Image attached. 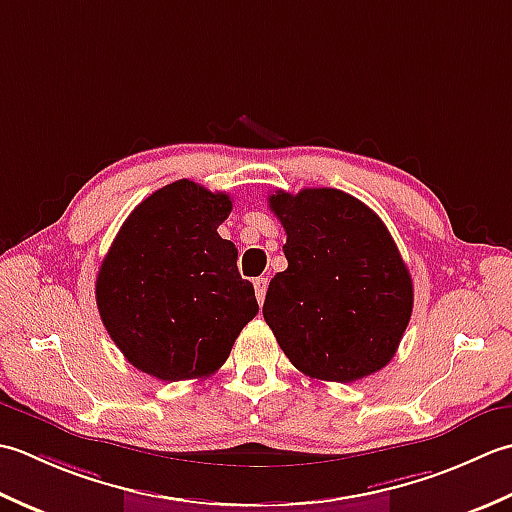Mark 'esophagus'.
I'll list each match as a JSON object with an SVG mask.
<instances>
[{
    "label": "esophagus",
    "instance_id": "esophagus-1",
    "mask_svg": "<svg viewBox=\"0 0 512 512\" xmlns=\"http://www.w3.org/2000/svg\"><path fill=\"white\" fill-rule=\"evenodd\" d=\"M267 285H269V280H267L265 276H258V278L254 280L256 298H258V302H260V305H263V302H265V294H267Z\"/></svg>",
    "mask_w": 512,
    "mask_h": 512
}]
</instances>
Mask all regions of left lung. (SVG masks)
<instances>
[{"label": "left lung", "instance_id": "left-lung-1", "mask_svg": "<svg viewBox=\"0 0 512 512\" xmlns=\"http://www.w3.org/2000/svg\"><path fill=\"white\" fill-rule=\"evenodd\" d=\"M287 269L271 278L263 316L309 378L356 382L387 367L413 311V280L371 207L333 187L278 190Z\"/></svg>", "mask_w": 512, "mask_h": 512}]
</instances>
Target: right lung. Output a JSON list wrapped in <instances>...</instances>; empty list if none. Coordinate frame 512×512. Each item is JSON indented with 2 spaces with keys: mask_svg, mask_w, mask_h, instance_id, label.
<instances>
[{
  "mask_svg": "<svg viewBox=\"0 0 512 512\" xmlns=\"http://www.w3.org/2000/svg\"><path fill=\"white\" fill-rule=\"evenodd\" d=\"M232 198L174 181L134 207L97 276V307L132 367L163 382L201 380L258 314L238 249L218 236Z\"/></svg>",
  "mask_w": 512,
  "mask_h": 512,
  "instance_id": "add662e5",
  "label": "right lung"
}]
</instances>
